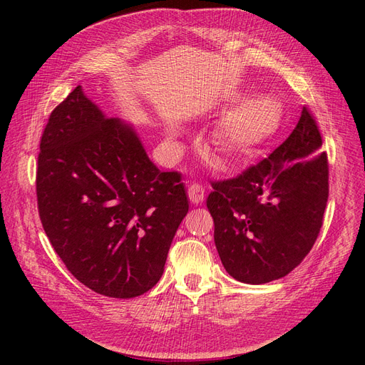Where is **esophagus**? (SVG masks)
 Listing matches in <instances>:
<instances>
[{
  "label": "esophagus",
  "mask_w": 365,
  "mask_h": 365,
  "mask_svg": "<svg viewBox=\"0 0 365 365\" xmlns=\"http://www.w3.org/2000/svg\"><path fill=\"white\" fill-rule=\"evenodd\" d=\"M189 200H190V202L193 204V205H197V204H201L202 201H204V197H205V192H204V189H202V185H200V184H196V182H193L190 187H189Z\"/></svg>",
  "instance_id": "esophagus-1"
}]
</instances>
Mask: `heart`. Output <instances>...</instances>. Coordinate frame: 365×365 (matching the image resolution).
I'll return each mask as SVG.
<instances>
[{
	"instance_id": "1",
	"label": "heart",
	"mask_w": 365,
	"mask_h": 365,
	"mask_svg": "<svg viewBox=\"0 0 365 365\" xmlns=\"http://www.w3.org/2000/svg\"><path fill=\"white\" fill-rule=\"evenodd\" d=\"M245 96H235L233 102L244 101ZM283 120V106L272 96L248 98L235 108L216 130L215 145L233 160L248 155L267 143L279 130Z\"/></svg>"
}]
</instances>
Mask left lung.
<instances>
[{"mask_svg": "<svg viewBox=\"0 0 365 365\" xmlns=\"http://www.w3.org/2000/svg\"><path fill=\"white\" fill-rule=\"evenodd\" d=\"M315 120H300L268 158L237 178L213 182L207 207L225 271L250 284L289 274L312 250L329 196L327 157Z\"/></svg>", "mask_w": 365, "mask_h": 365, "instance_id": "1", "label": "left lung"}]
</instances>
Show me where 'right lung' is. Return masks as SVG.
<instances>
[{"mask_svg": "<svg viewBox=\"0 0 365 365\" xmlns=\"http://www.w3.org/2000/svg\"><path fill=\"white\" fill-rule=\"evenodd\" d=\"M36 195L46 235L86 288L113 298L148 292L189 201L181 175L153 164L134 126L76 86L41 138Z\"/></svg>", "mask_w": 365, "mask_h": 365, "instance_id": "1", "label": "right lung"}]
</instances>
